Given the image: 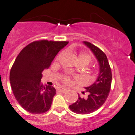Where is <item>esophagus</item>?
I'll return each instance as SVG.
<instances>
[{
  "label": "esophagus",
  "mask_w": 135,
  "mask_h": 135,
  "mask_svg": "<svg viewBox=\"0 0 135 135\" xmlns=\"http://www.w3.org/2000/svg\"><path fill=\"white\" fill-rule=\"evenodd\" d=\"M58 90H59V92H60V93H66V91H67V90H66L65 88H63V87H59L58 88Z\"/></svg>",
  "instance_id": "1"
}]
</instances>
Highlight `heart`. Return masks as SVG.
I'll return each instance as SVG.
<instances>
[{
  "mask_svg": "<svg viewBox=\"0 0 135 135\" xmlns=\"http://www.w3.org/2000/svg\"><path fill=\"white\" fill-rule=\"evenodd\" d=\"M77 61L81 62L82 63H83L85 66H86L91 61V58H90V55L89 54L82 52H80L78 55ZM62 80L65 84H69L70 83V78L69 76H64L62 78Z\"/></svg>",
  "mask_w": 135,
  "mask_h": 135,
  "instance_id": "heart-1",
  "label": "heart"
}]
</instances>
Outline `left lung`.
Here are the masks:
<instances>
[{"label":"left lung","instance_id":"1","mask_svg":"<svg viewBox=\"0 0 135 135\" xmlns=\"http://www.w3.org/2000/svg\"><path fill=\"white\" fill-rule=\"evenodd\" d=\"M85 44L96 57L99 65V71L97 80L90 86L85 87L88 95L79 99L69 106L70 110L76 114H86L98 110L107 99L112 82V73L109 61L105 54L96 46L86 41ZM83 93H84L83 92Z\"/></svg>","mask_w":135,"mask_h":135}]
</instances>
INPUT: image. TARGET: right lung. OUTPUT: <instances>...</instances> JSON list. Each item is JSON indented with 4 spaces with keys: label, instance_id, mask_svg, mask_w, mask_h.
I'll list each match as a JSON object with an SVG mask.
<instances>
[{
    "label": "right lung",
    "instance_id": "add662e5",
    "mask_svg": "<svg viewBox=\"0 0 135 135\" xmlns=\"http://www.w3.org/2000/svg\"><path fill=\"white\" fill-rule=\"evenodd\" d=\"M68 43L35 41L25 46L16 57L10 72V83L15 99L28 113L41 114L51 107L56 90L41 84L42 72L50 66L58 52Z\"/></svg>",
    "mask_w": 135,
    "mask_h": 135
}]
</instances>
